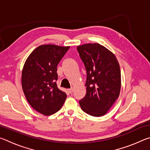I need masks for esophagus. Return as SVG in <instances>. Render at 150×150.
Instances as JSON below:
<instances>
[{
	"label": "esophagus",
	"instance_id": "1",
	"mask_svg": "<svg viewBox=\"0 0 150 150\" xmlns=\"http://www.w3.org/2000/svg\"><path fill=\"white\" fill-rule=\"evenodd\" d=\"M68 92H69V93H72L73 92V88H69V89H68Z\"/></svg>",
	"mask_w": 150,
	"mask_h": 150
}]
</instances>
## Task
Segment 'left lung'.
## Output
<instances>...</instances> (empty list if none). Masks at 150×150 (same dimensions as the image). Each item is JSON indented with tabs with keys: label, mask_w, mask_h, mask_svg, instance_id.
<instances>
[{
	"label": "left lung",
	"mask_w": 150,
	"mask_h": 150,
	"mask_svg": "<svg viewBox=\"0 0 150 150\" xmlns=\"http://www.w3.org/2000/svg\"><path fill=\"white\" fill-rule=\"evenodd\" d=\"M87 71L85 97L79 100L82 110L93 116L105 115L120 95L121 73L115 55L97 43L77 47Z\"/></svg>",
	"instance_id": "8db88e82"
}]
</instances>
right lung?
Listing matches in <instances>:
<instances>
[{
  "instance_id": "obj_1",
  "label": "right lung",
  "mask_w": 150,
  "mask_h": 150,
  "mask_svg": "<svg viewBox=\"0 0 150 150\" xmlns=\"http://www.w3.org/2000/svg\"><path fill=\"white\" fill-rule=\"evenodd\" d=\"M69 46L41 45L25 62L22 87L32 107L45 116L54 115L64 104L67 95L57 88V66Z\"/></svg>"
}]
</instances>
